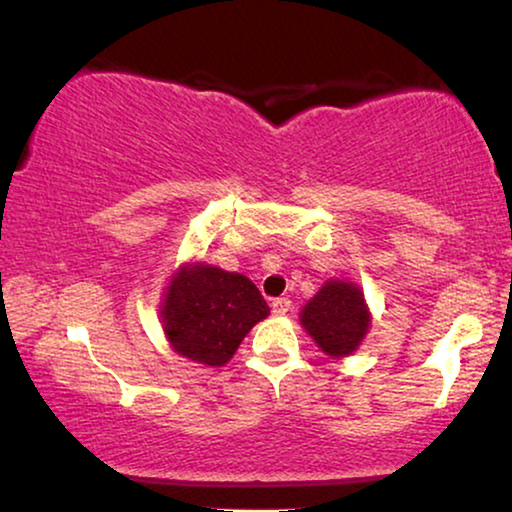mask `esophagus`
<instances>
[{
    "instance_id": "1",
    "label": "esophagus",
    "mask_w": 512,
    "mask_h": 512,
    "mask_svg": "<svg viewBox=\"0 0 512 512\" xmlns=\"http://www.w3.org/2000/svg\"><path fill=\"white\" fill-rule=\"evenodd\" d=\"M291 310V300L289 298H275L272 300V312L277 314V317H282V314H286Z\"/></svg>"
}]
</instances>
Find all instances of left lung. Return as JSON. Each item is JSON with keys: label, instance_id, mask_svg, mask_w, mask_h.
<instances>
[{"label": "left lung", "instance_id": "1", "mask_svg": "<svg viewBox=\"0 0 512 512\" xmlns=\"http://www.w3.org/2000/svg\"><path fill=\"white\" fill-rule=\"evenodd\" d=\"M370 310L359 284L328 279L300 310V326L333 359L354 354L370 328Z\"/></svg>", "mask_w": 512, "mask_h": 512}]
</instances>
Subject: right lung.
<instances>
[{
	"label": "right lung",
	"mask_w": 512,
	"mask_h": 512,
	"mask_svg": "<svg viewBox=\"0 0 512 512\" xmlns=\"http://www.w3.org/2000/svg\"><path fill=\"white\" fill-rule=\"evenodd\" d=\"M268 314V303L249 277L200 261L174 272L160 305L174 352L212 368L226 366L244 335Z\"/></svg>",
	"instance_id": "right-lung-1"
}]
</instances>
